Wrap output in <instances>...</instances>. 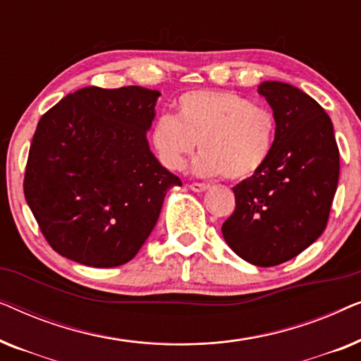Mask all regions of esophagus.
I'll list each match as a JSON object with an SVG mask.
<instances>
[{"mask_svg": "<svg viewBox=\"0 0 361 361\" xmlns=\"http://www.w3.org/2000/svg\"><path fill=\"white\" fill-rule=\"evenodd\" d=\"M189 189L194 190V192H204L209 189V184H202V182H192L189 184Z\"/></svg>", "mask_w": 361, "mask_h": 361, "instance_id": "obj_1", "label": "esophagus"}]
</instances>
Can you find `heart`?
<instances>
[{
  "mask_svg": "<svg viewBox=\"0 0 361 361\" xmlns=\"http://www.w3.org/2000/svg\"><path fill=\"white\" fill-rule=\"evenodd\" d=\"M276 118L233 92L194 90L177 100V116L162 113L151 128V145L161 164L184 169L197 145L194 162L200 176L243 180L255 176L274 147Z\"/></svg>",
  "mask_w": 361,
  "mask_h": 361,
  "instance_id": "heart-1",
  "label": "heart"
}]
</instances>
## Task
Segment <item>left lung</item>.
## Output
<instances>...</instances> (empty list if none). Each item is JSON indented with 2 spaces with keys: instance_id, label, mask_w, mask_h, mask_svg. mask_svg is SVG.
<instances>
[{
  "instance_id": "8db88e82",
  "label": "left lung",
  "mask_w": 361,
  "mask_h": 361,
  "mask_svg": "<svg viewBox=\"0 0 361 361\" xmlns=\"http://www.w3.org/2000/svg\"><path fill=\"white\" fill-rule=\"evenodd\" d=\"M258 93L273 108L274 147L255 176L233 187L236 207L221 233L240 258L269 268L293 259L322 235L340 154L332 121L307 93L283 82H263Z\"/></svg>"
}]
</instances>
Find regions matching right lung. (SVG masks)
<instances>
[{"label": "right lung", "instance_id": "obj_1", "mask_svg": "<svg viewBox=\"0 0 361 361\" xmlns=\"http://www.w3.org/2000/svg\"><path fill=\"white\" fill-rule=\"evenodd\" d=\"M159 95L136 85L85 87L39 120L24 197L59 255L115 268L135 258L151 235L166 192L182 184L146 140Z\"/></svg>", "mask_w": 361, "mask_h": 361}]
</instances>
